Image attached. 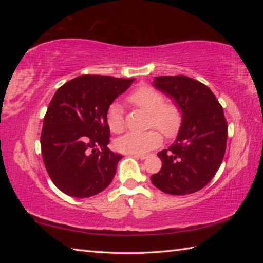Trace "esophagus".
Wrapping results in <instances>:
<instances>
[{"label": "esophagus", "instance_id": "34e87169", "mask_svg": "<svg viewBox=\"0 0 263 263\" xmlns=\"http://www.w3.org/2000/svg\"><path fill=\"white\" fill-rule=\"evenodd\" d=\"M133 157H136L137 159H140V160H144L147 157H146V154H133Z\"/></svg>", "mask_w": 263, "mask_h": 263}]
</instances>
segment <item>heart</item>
Instances as JSON below:
<instances>
[{"label":"heart","instance_id":"b5f03b06","mask_svg":"<svg viewBox=\"0 0 263 263\" xmlns=\"http://www.w3.org/2000/svg\"><path fill=\"white\" fill-rule=\"evenodd\" d=\"M127 101L149 115V126H157L167 138L177 135L182 124L181 110L174 103H166L164 96L158 89L140 86L128 95ZM106 123L115 133H121L124 130L123 108L118 102L109 105L106 110ZM161 141L162 137L160 132L155 128H149L144 132H127L116 139L115 147L119 152L139 154L158 147Z\"/></svg>","mask_w":263,"mask_h":263}]
</instances>
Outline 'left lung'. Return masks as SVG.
I'll list each match as a JSON object with an SVG mask.
<instances>
[{"instance_id": "left-lung-1", "label": "left lung", "mask_w": 263, "mask_h": 263, "mask_svg": "<svg viewBox=\"0 0 263 263\" xmlns=\"http://www.w3.org/2000/svg\"><path fill=\"white\" fill-rule=\"evenodd\" d=\"M153 86L179 106L182 124L175 141L158 153L162 167L151 180L169 195L196 193L212 180L224 158V111L210 88L184 75L155 77Z\"/></svg>"}]
</instances>
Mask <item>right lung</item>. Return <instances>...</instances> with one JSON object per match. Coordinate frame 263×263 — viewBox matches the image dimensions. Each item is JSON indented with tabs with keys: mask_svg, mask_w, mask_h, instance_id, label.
Listing matches in <instances>:
<instances>
[{
	"mask_svg": "<svg viewBox=\"0 0 263 263\" xmlns=\"http://www.w3.org/2000/svg\"><path fill=\"white\" fill-rule=\"evenodd\" d=\"M133 81L81 75L55 91L44 117L41 145L48 175L64 194L91 197L111 183L122 155L108 148L106 110Z\"/></svg>",
	"mask_w": 263,
	"mask_h": 263,
	"instance_id": "obj_1",
	"label": "right lung"
}]
</instances>
